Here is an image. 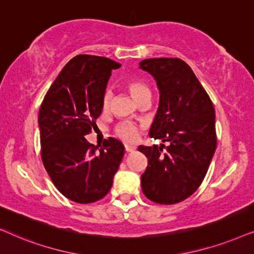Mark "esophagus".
<instances>
[{
    "label": "esophagus",
    "mask_w": 254,
    "mask_h": 254,
    "mask_svg": "<svg viewBox=\"0 0 254 254\" xmlns=\"http://www.w3.org/2000/svg\"><path fill=\"white\" fill-rule=\"evenodd\" d=\"M135 149H136V148H135L134 145H129V144H126V145H125V150H126L127 152H131V151H134Z\"/></svg>",
    "instance_id": "34e87169"
}]
</instances>
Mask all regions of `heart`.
<instances>
[{"instance_id": "heart-1", "label": "heart", "mask_w": 254, "mask_h": 254, "mask_svg": "<svg viewBox=\"0 0 254 254\" xmlns=\"http://www.w3.org/2000/svg\"><path fill=\"white\" fill-rule=\"evenodd\" d=\"M127 88L136 102H138L141 98H143V97L150 96V89H149V86L144 82L140 81V79H131V81L127 83ZM111 99H112V93H111L110 90H106L102 98L103 110L109 109ZM116 135L120 140L125 142H134L137 138L138 128L136 125L131 123H121L116 127Z\"/></svg>"}]
</instances>
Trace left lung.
<instances>
[{"label":"left lung","instance_id":"obj_1","mask_svg":"<svg viewBox=\"0 0 254 254\" xmlns=\"http://www.w3.org/2000/svg\"><path fill=\"white\" fill-rule=\"evenodd\" d=\"M157 83L159 106L149 135L169 142L163 147L140 145L148 158L141 187L149 200L161 204L182 202L202 183L216 149L213 103L186 62L177 58L140 62Z\"/></svg>","mask_w":254,"mask_h":254}]
</instances>
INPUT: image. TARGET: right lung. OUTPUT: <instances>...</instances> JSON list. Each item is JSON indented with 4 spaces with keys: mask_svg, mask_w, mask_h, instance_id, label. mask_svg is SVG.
Returning a JSON list of instances; mask_svg holds the SVG:
<instances>
[{
    "mask_svg": "<svg viewBox=\"0 0 254 254\" xmlns=\"http://www.w3.org/2000/svg\"><path fill=\"white\" fill-rule=\"evenodd\" d=\"M120 64L81 54L64 65L40 106L41 159L55 187L69 200L91 203L110 192L125 147L109 137L93 145L85 135L102 113L112 69Z\"/></svg>",
    "mask_w": 254,
    "mask_h": 254,
    "instance_id": "obj_1",
    "label": "right lung"
}]
</instances>
